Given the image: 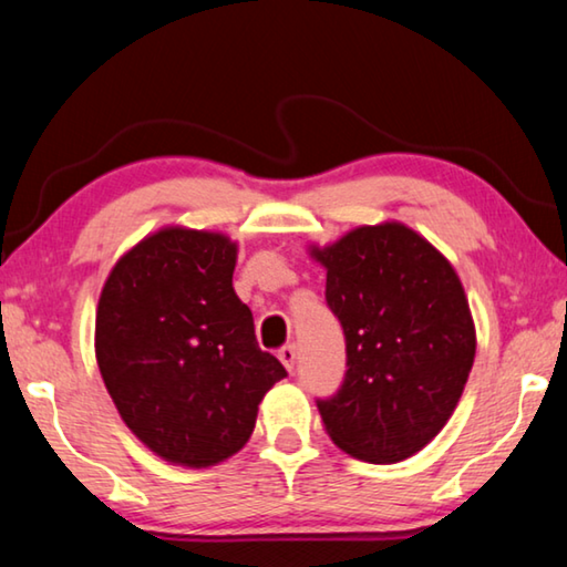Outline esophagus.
I'll list each match as a JSON object with an SVG mask.
<instances>
[{
    "label": "esophagus",
    "mask_w": 567,
    "mask_h": 567,
    "mask_svg": "<svg viewBox=\"0 0 567 567\" xmlns=\"http://www.w3.org/2000/svg\"><path fill=\"white\" fill-rule=\"evenodd\" d=\"M277 358H280V362L285 364L287 372H292V370H295V360H297L295 344H285V348H282L280 352H277Z\"/></svg>",
    "instance_id": "esophagus-1"
}]
</instances>
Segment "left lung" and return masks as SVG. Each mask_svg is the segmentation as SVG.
<instances>
[{"instance_id": "obj_1", "label": "left lung", "mask_w": 567, "mask_h": 567, "mask_svg": "<svg viewBox=\"0 0 567 567\" xmlns=\"http://www.w3.org/2000/svg\"><path fill=\"white\" fill-rule=\"evenodd\" d=\"M348 342L340 392L318 400L332 443L364 463L420 453L453 415L475 360L463 282L437 247L388 219L310 245Z\"/></svg>"}]
</instances>
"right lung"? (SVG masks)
<instances>
[{
    "label": "right lung",
    "mask_w": 567,
    "mask_h": 567,
    "mask_svg": "<svg viewBox=\"0 0 567 567\" xmlns=\"http://www.w3.org/2000/svg\"><path fill=\"white\" fill-rule=\"evenodd\" d=\"M237 243L162 227L104 280L94 354L124 425L157 457L213 467L252 435L257 410L287 372L262 352L233 287Z\"/></svg>",
    "instance_id": "add662e5"
}]
</instances>
